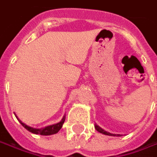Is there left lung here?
<instances>
[{
    "label": "left lung",
    "instance_id": "8db88e82",
    "mask_svg": "<svg viewBox=\"0 0 157 157\" xmlns=\"http://www.w3.org/2000/svg\"><path fill=\"white\" fill-rule=\"evenodd\" d=\"M95 128H96V130H98V132L102 133V134H105V135H108V136H116L114 135V134H110V133H109V132H107V131H105V130H104L102 128H100L99 126H98V125H95Z\"/></svg>",
    "mask_w": 157,
    "mask_h": 157
}]
</instances>
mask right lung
Here are the masks:
<instances>
[{
	"label": "right lung",
	"instance_id": "1",
	"mask_svg": "<svg viewBox=\"0 0 157 157\" xmlns=\"http://www.w3.org/2000/svg\"><path fill=\"white\" fill-rule=\"evenodd\" d=\"M19 121L21 123V124L25 129H27V130H29L30 132H32L33 134H39V135L42 136H49L52 135V134H56L57 132H59V130L61 129L62 125H63L64 122H65V117L62 118V120L59 123H58L56 124L50 125V126H47V127L42 128V129H34V128H32V127H29V126L26 125L24 123H22L21 120Z\"/></svg>",
	"mask_w": 157,
	"mask_h": 157
}]
</instances>
